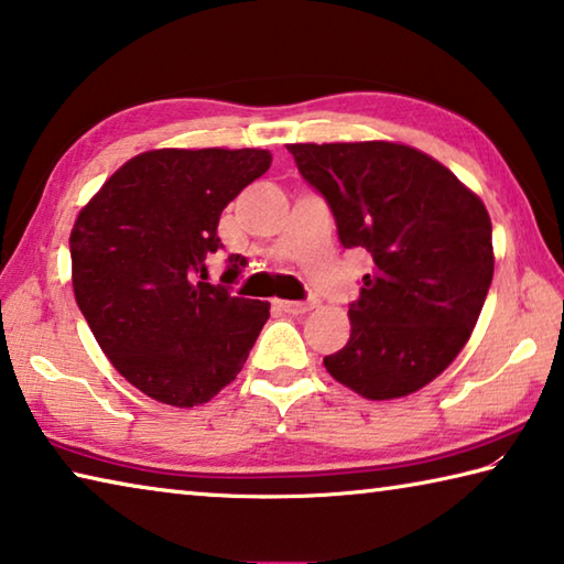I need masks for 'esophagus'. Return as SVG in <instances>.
Segmentation results:
<instances>
[{"label": "esophagus", "instance_id": "obj_1", "mask_svg": "<svg viewBox=\"0 0 564 564\" xmlns=\"http://www.w3.org/2000/svg\"><path fill=\"white\" fill-rule=\"evenodd\" d=\"M275 305H279L283 313H293V316H299V313L316 308V301H275Z\"/></svg>", "mask_w": 564, "mask_h": 564}]
</instances>
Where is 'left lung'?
<instances>
[{
  "mask_svg": "<svg viewBox=\"0 0 564 564\" xmlns=\"http://www.w3.org/2000/svg\"><path fill=\"white\" fill-rule=\"evenodd\" d=\"M346 248L373 271L350 303V338L323 366L368 400L415 393L470 338L492 283L488 208L441 161L390 141L289 144Z\"/></svg>",
  "mask_w": 564,
  "mask_h": 564,
  "instance_id": "obj_1",
  "label": "left lung"
}]
</instances>
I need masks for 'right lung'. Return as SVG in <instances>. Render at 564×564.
Here are the masks:
<instances>
[{"label": "right lung", "mask_w": 564, "mask_h": 564, "mask_svg": "<svg viewBox=\"0 0 564 564\" xmlns=\"http://www.w3.org/2000/svg\"><path fill=\"white\" fill-rule=\"evenodd\" d=\"M269 166L263 149L147 151L76 216V305L111 366L159 403L212 400L269 321V303L228 291L241 256H228L221 283H206V259L224 248L221 212Z\"/></svg>", "instance_id": "add662e5"}]
</instances>
